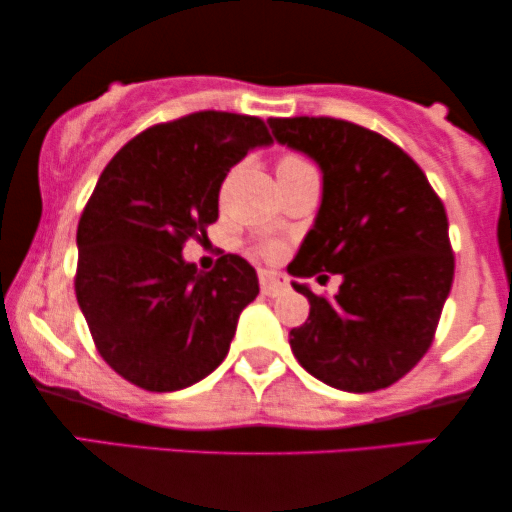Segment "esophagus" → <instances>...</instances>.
I'll return each instance as SVG.
<instances>
[{
	"instance_id": "34e87169",
	"label": "esophagus",
	"mask_w": 512,
	"mask_h": 512,
	"mask_svg": "<svg viewBox=\"0 0 512 512\" xmlns=\"http://www.w3.org/2000/svg\"><path fill=\"white\" fill-rule=\"evenodd\" d=\"M260 286H262V293L269 295V297H276L281 293H286L288 283L286 278L281 274H271V271H262L260 274Z\"/></svg>"
}]
</instances>
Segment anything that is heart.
Segmentation results:
<instances>
[{
    "label": "heart",
    "mask_w": 512,
    "mask_h": 512,
    "mask_svg": "<svg viewBox=\"0 0 512 512\" xmlns=\"http://www.w3.org/2000/svg\"><path fill=\"white\" fill-rule=\"evenodd\" d=\"M304 167H312L307 163V160H302L300 155H283L281 160H278V167H276V172H290V170H304ZM283 252V248L278 243H271V245H267V248H264V255L267 257H271V260H274V257H278Z\"/></svg>",
    "instance_id": "heart-1"
}]
</instances>
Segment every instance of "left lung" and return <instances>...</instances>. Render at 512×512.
I'll return each instance as SVG.
<instances>
[{
	"instance_id": "1",
	"label": "left lung",
	"mask_w": 512,
	"mask_h": 512,
	"mask_svg": "<svg viewBox=\"0 0 512 512\" xmlns=\"http://www.w3.org/2000/svg\"><path fill=\"white\" fill-rule=\"evenodd\" d=\"M267 122L278 144L309 155L323 174L319 215L288 271L342 276L335 297L293 281L309 300L307 321L290 331L295 359L335 390L390 387L430 349L454 283L442 200L383 134L307 115Z\"/></svg>"
}]
</instances>
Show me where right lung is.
<instances>
[{
    "label": "right lung",
    "instance_id": "obj_1",
    "mask_svg": "<svg viewBox=\"0 0 512 512\" xmlns=\"http://www.w3.org/2000/svg\"><path fill=\"white\" fill-rule=\"evenodd\" d=\"M269 144L260 118L200 111L137 134L96 181L77 224L75 295L103 361L141 390L215 371L260 293L243 257L198 271L181 250L217 222L226 172Z\"/></svg>",
    "mask_w": 512,
    "mask_h": 512
}]
</instances>
